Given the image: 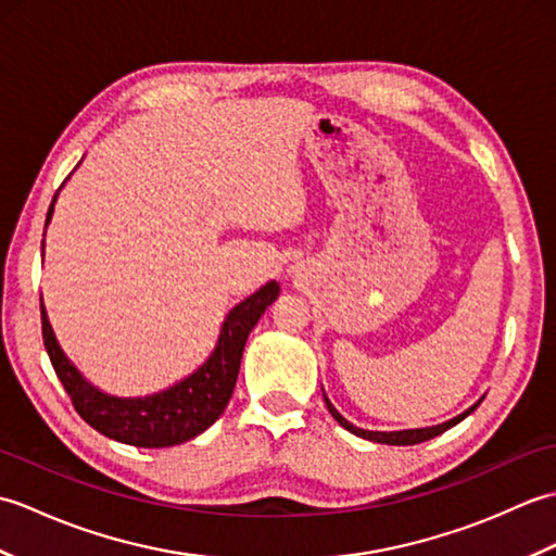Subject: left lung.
<instances>
[{"label":"left lung","mask_w":556,"mask_h":556,"mask_svg":"<svg viewBox=\"0 0 556 556\" xmlns=\"http://www.w3.org/2000/svg\"><path fill=\"white\" fill-rule=\"evenodd\" d=\"M323 394H325V392H323ZM480 401H482V399H480ZM480 401H478V404L470 406L468 410L460 413V416H456V418H452V420H446V422H442V425H432V428L399 430V432H372V430H363V428H356V425H351V422H349L344 416H341V413L332 406V401H329V399L325 396V404H327L329 413H332V418L341 425V428L353 432L356 437H363V440H370V442H377V444H394V446H408V444H420V442L432 440V437L446 432L448 428H454L456 422H460L466 416H470V413H473V410L480 406Z\"/></svg>","instance_id":"obj_1"}]
</instances>
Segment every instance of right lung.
I'll return each mask as SVG.
<instances>
[{"instance_id":"add662e5","label":"right lung","mask_w":556,"mask_h":556,"mask_svg":"<svg viewBox=\"0 0 556 556\" xmlns=\"http://www.w3.org/2000/svg\"><path fill=\"white\" fill-rule=\"evenodd\" d=\"M54 200L50 212H47V222L52 219ZM277 296L279 285L277 281H267L253 296L241 301L224 320L219 341L215 351L210 353V358L193 375H188L186 380L152 396L119 399L92 387L76 370V365L64 356L62 346L56 344L45 305H40L42 341L59 382L64 384L66 394L71 396V404H74L78 416L90 428H96L104 437H110V440L131 446H174L205 432L227 408L236 387V377H239L245 339L257 325L260 315L267 311L271 301H277Z\"/></svg>"}]
</instances>
